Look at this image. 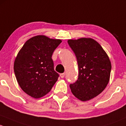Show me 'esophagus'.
<instances>
[{
    "instance_id": "obj_1",
    "label": "esophagus",
    "mask_w": 126,
    "mask_h": 126,
    "mask_svg": "<svg viewBox=\"0 0 126 126\" xmlns=\"http://www.w3.org/2000/svg\"><path fill=\"white\" fill-rule=\"evenodd\" d=\"M65 74L64 73H61L60 74L61 78H63L65 77Z\"/></svg>"
}]
</instances>
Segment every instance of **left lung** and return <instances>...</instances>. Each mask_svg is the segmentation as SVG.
<instances>
[{"label": "left lung", "instance_id": "obj_1", "mask_svg": "<svg viewBox=\"0 0 126 126\" xmlns=\"http://www.w3.org/2000/svg\"><path fill=\"white\" fill-rule=\"evenodd\" d=\"M77 58L78 79L70 85L75 97L82 101L90 100L100 94L108 84L111 62L100 44L92 38L68 40Z\"/></svg>", "mask_w": 126, "mask_h": 126}]
</instances>
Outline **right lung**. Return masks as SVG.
Segmentation results:
<instances>
[{"label":"right lung","mask_w":126,"mask_h":126,"mask_svg":"<svg viewBox=\"0 0 126 126\" xmlns=\"http://www.w3.org/2000/svg\"><path fill=\"white\" fill-rule=\"evenodd\" d=\"M60 39L38 35L28 39L18 53L14 63L17 81L25 93L40 98L47 94L58 81L51 59Z\"/></svg>","instance_id":"1"}]
</instances>
